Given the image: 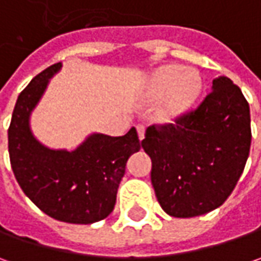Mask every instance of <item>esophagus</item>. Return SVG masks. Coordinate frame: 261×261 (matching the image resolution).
<instances>
[{
	"label": "esophagus",
	"instance_id": "34e87169",
	"mask_svg": "<svg viewBox=\"0 0 261 261\" xmlns=\"http://www.w3.org/2000/svg\"><path fill=\"white\" fill-rule=\"evenodd\" d=\"M136 130H138V136H139V139L142 141V139L145 138V126L138 125L136 126Z\"/></svg>",
	"mask_w": 261,
	"mask_h": 261
}]
</instances>
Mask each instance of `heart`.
I'll use <instances>...</instances> for the list:
<instances>
[{
    "mask_svg": "<svg viewBox=\"0 0 261 261\" xmlns=\"http://www.w3.org/2000/svg\"><path fill=\"white\" fill-rule=\"evenodd\" d=\"M202 76L192 69L181 66H163L156 71L149 81V93L152 97L160 98L167 95L166 113L168 116H178L187 112L202 90Z\"/></svg>",
    "mask_w": 261,
    "mask_h": 261,
    "instance_id": "1",
    "label": "heart"
}]
</instances>
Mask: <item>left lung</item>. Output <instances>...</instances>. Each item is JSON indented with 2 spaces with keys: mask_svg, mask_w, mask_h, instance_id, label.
I'll list each match as a JSON object with an SVG mask.
<instances>
[{
  "mask_svg": "<svg viewBox=\"0 0 261 261\" xmlns=\"http://www.w3.org/2000/svg\"><path fill=\"white\" fill-rule=\"evenodd\" d=\"M251 145L250 107L240 87L219 76L212 91L174 123L148 126L142 148L161 207L175 218L207 214L232 193Z\"/></svg>",
  "mask_w": 261,
  "mask_h": 261,
  "instance_id": "left-lung-1",
  "label": "left lung"
}]
</instances>
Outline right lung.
<instances>
[{
	"label": "right lung",
	"mask_w": 261,
	"mask_h": 261,
	"mask_svg": "<svg viewBox=\"0 0 261 261\" xmlns=\"http://www.w3.org/2000/svg\"><path fill=\"white\" fill-rule=\"evenodd\" d=\"M61 66L58 62L46 68L18 95L8 127L10 163L24 195L46 215L69 224H93L113 211L126 161L142 142L135 127L123 136L94 134L71 152L36 141L29 127L30 112Z\"/></svg>",
	"instance_id": "1"
}]
</instances>
